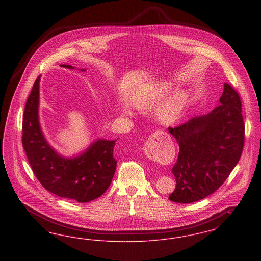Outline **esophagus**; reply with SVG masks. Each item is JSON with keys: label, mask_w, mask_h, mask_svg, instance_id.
I'll return each mask as SVG.
<instances>
[{"label": "esophagus", "mask_w": 261, "mask_h": 261, "mask_svg": "<svg viewBox=\"0 0 261 261\" xmlns=\"http://www.w3.org/2000/svg\"><path fill=\"white\" fill-rule=\"evenodd\" d=\"M164 135H166V133L161 131V132L155 133L154 135H152L149 138V141L146 142V144L144 146V151L148 156L150 155L151 150H154L155 152H158L160 150L161 146H162V139H163Z\"/></svg>", "instance_id": "1"}]
</instances>
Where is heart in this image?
<instances>
[{
	"instance_id": "1",
	"label": "heart",
	"mask_w": 261,
	"mask_h": 261,
	"mask_svg": "<svg viewBox=\"0 0 261 261\" xmlns=\"http://www.w3.org/2000/svg\"><path fill=\"white\" fill-rule=\"evenodd\" d=\"M169 91V87L165 84L160 85L152 89H140L131 96L132 105L139 110H145L155 106L162 100ZM186 101V96L182 93H176L173 96L164 102L159 110V118L163 123L170 124L178 118L182 112ZM121 112L124 114H132V111L128 103L121 102Z\"/></svg>"
}]
</instances>
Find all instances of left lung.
<instances>
[{
	"mask_svg": "<svg viewBox=\"0 0 261 261\" xmlns=\"http://www.w3.org/2000/svg\"><path fill=\"white\" fill-rule=\"evenodd\" d=\"M219 101L207 114L168 128L179 144L172 168L176 188L169 196L174 202L191 203L213 194L240 161L245 142L240 96L225 83Z\"/></svg>",
	"mask_w": 261,
	"mask_h": 261,
	"instance_id": "obj_1",
	"label": "left lung"
}]
</instances>
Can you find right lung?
<instances>
[{"label":"right lung","instance_id":"obj_1","mask_svg":"<svg viewBox=\"0 0 261 261\" xmlns=\"http://www.w3.org/2000/svg\"><path fill=\"white\" fill-rule=\"evenodd\" d=\"M61 66L74 69L68 64ZM40 78L26 101L22 124V145L31 168L42 186L54 195L77 202L98 199L111 185L115 172L116 140L98 139L73 158L58 153L46 140L39 121Z\"/></svg>","mask_w":261,"mask_h":261}]
</instances>
